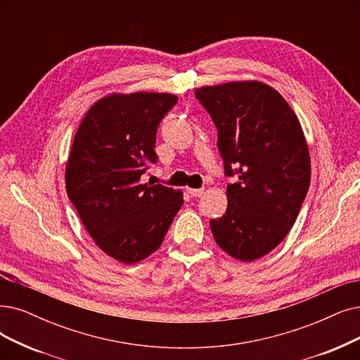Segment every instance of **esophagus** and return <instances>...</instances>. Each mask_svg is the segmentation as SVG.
Segmentation results:
<instances>
[{
  "mask_svg": "<svg viewBox=\"0 0 360 360\" xmlns=\"http://www.w3.org/2000/svg\"><path fill=\"white\" fill-rule=\"evenodd\" d=\"M188 193L192 196V198H199L204 195V189H192V188H188Z\"/></svg>",
  "mask_w": 360,
  "mask_h": 360,
  "instance_id": "34e87169",
  "label": "esophagus"
}]
</instances>
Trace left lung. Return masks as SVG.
Segmentation results:
<instances>
[{
    "label": "left lung",
    "instance_id": "obj_1",
    "mask_svg": "<svg viewBox=\"0 0 360 360\" xmlns=\"http://www.w3.org/2000/svg\"><path fill=\"white\" fill-rule=\"evenodd\" d=\"M196 98L217 127L227 210L210 221L217 245L240 262L264 257L288 235L310 186V155L288 102L260 81L200 87Z\"/></svg>",
    "mask_w": 360,
    "mask_h": 360
}]
</instances>
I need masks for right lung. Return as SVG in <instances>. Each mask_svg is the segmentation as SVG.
<instances>
[{
    "instance_id": "add662e5",
    "label": "right lung",
    "mask_w": 360,
    "mask_h": 360,
    "mask_svg": "<svg viewBox=\"0 0 360 360\" xmlns=\"http://www.w3.org/2000/svg\"><path fill=\"white\" fill-rule=\"evenodd\" d=\"M179 97L112 93L82 118L68 158L66 192L96 245L134 264L161 243L183 205V192L141 183L156 164V130Z\"/></svg>"
}]
</instances>
